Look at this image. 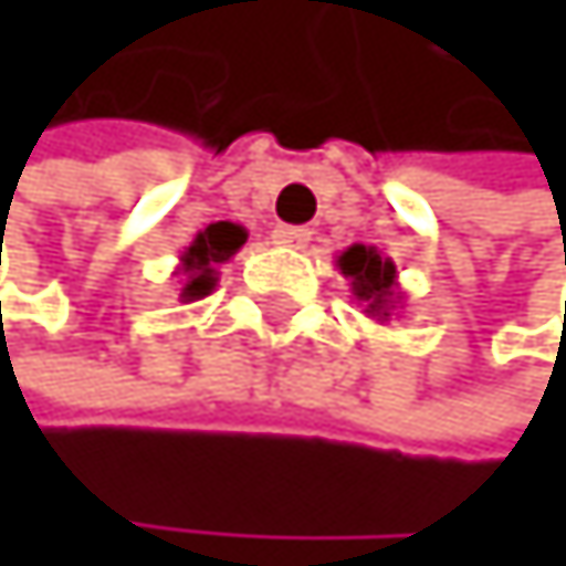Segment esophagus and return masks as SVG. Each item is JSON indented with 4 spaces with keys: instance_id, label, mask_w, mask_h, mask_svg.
<instances>
[{
    "instance_id": "34e87169",
    "label": "esophagus",
    "mask_w": 566,
    "mask_h": 566,
    "mask_svg": "<svg viewBox=\"0 0 566 566\" xmlns=\"http://www.w3.org/2000/svg\"><path fill=\"white\" fill-rule=\"evenodd\" d=\"M274 241L298 251V248H308L312 230H308V227H277V230H274Z\"/></svg>"
}]
</instances>
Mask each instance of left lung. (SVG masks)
Segmentation results:
<instances>
[{
  "instance_id": "obj_1",
  "label": "left lung",
  "mask_w": 566,
  "mask_h": 566,
  "mask_svg": "<svg viewBox=\"0 0 566 566\" xmlns=\"http://www.w3.org/2000/svg\"><path fill=\"white\" fill-rule=\"evenodd\" d=\"M336 268L343 277H349L353 298L363 305V312L377 322L394 318L403 308V292L397 281V264L384 258L377 248L353 244L336 258Z\"/></svg>"
}]
</instances>
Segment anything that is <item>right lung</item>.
Here are the masks:
<instances>
[{
  "label": "right lung",
  "mask_w": 566,
  "mask_h": 566,
  "mask_svg": "<svg viewBox=\"0 0 566 566\" xmlns=\"http://www.w3.org/2000/svg\"><path fill=\"white\" fill-rule=\"evenodd\" d=\"M248 244V227L230 223V220H217L210 227H203L197 237L189 241V248L179 254V302H200L207 298L217 281H220V264H227L237 251Z\"/></svg>",
  "instance_id": "obj_1"
}]
</instances>
